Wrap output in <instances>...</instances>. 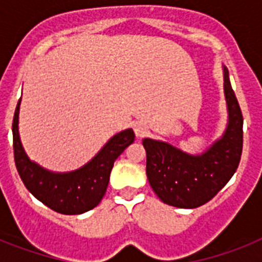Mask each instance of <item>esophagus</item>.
Masks as SVG:
<instances>
[{
  "instance_id": "obj_1",
  "label": "esophagus",
  "mask_w": 262,
  "mask_h": 262,
  "mask_svg": "<svg viewBox=\"0 0 262 262\" xmlns=\"http://www.w3.org/2000/svg\"><path fill=\"white\" fill-rule=\"evenodd\" d=\"M135 133L137 137H143V136H145L148 133V126L145 125V123H136L135 125Z\"/></svg>"
}]
</instances>
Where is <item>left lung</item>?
<instances>
[{
    "label": "left lung",
    "mask_w": 262,
    "mask_h": 262,
    "mask_svg": "<svg viewBox=\"0 0 262 262\" xmlns=\"http://www.w3.org/2000/svg\"><path fill=\"white\" fill-rule=\"evenodd\" d=\"M224 72V96L228 123L223 136L201 155H190L171 144L144 139L149 185L164 204L197 208L212 200L238 168L244 144V117L239 103Z\"/></svg>",
    "instance_id": "8db88e82"
}]
</instances>
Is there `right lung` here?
I'll use <instances>...</instances> for the list:
<instances>
[{"mask_svg":"<svg viewBox=\"0 0 262 262\" xmlns=\"http://www.w3.org/2000/svg\"><path fill=\"white\" fill-rule=\"evenodd\" d=\"M18 111L20 100L12 123L13 154L18 175L28 191L50 209L63 215H80L96 207L106 193L115 159L135 141V132L126 129L113 136L79 170L53 172L40 167L27 156L18 135Z\"/></svg>","mask_w":262,"mask_h":262,"instance_id":"obj_1","label":"right lung"}]
</instances>
